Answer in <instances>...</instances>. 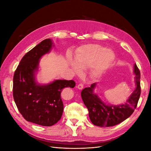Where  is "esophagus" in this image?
<instances>
[{
	"instance_id": "esophagus-1",
	"label": "esophagus",
	"mask_w": 151,
	"mask_h": 151,
	"mask_svg": "<svg viewBox=\"0 0 151 151\" xmlns=\"http://www.w3.org/2000/svg\"><path fill=\"white\" fill-rule=\"evenodd\" d=\"M77 89H79L80 90L83 89V84H79V85H77Z\"/></svg>"
}]
</instances>
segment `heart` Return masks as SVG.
Instances as JSON below:
<instances>
[{
  "mask_svg": "<svg viewBox=\"0 0 151 151\" xmlns=\"http://www.w3.org/2000/svg\"><path fill=\"white\" fill-rule=\"evenodd\" d=\"M116 56L110 49L97 44H89L80 47L75 56V61L69 60L72 70L80 74L81 69L89 66L88 73L91 79H98L110 68L115 61Z\"/></svg>",
  "mask_w": 151,
  "mask_h": 151,
  "instance_id": "b5f03b06",
  "label": "heart"
}]
</instances>
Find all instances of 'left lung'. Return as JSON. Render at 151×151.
Returning <instances> with one entry per match:
<instances>
[{"label": "left lung", "instance_id": "obj_1", "mask_svg": "<svg viewBox=\"0 0 151 151\" xmlns=\"http://www.w3.org/2000/svg\"><path fill=\"white\" fill-rule=\"evenodd\" d=\"M135 75V88L124 104H108L104 103L95 93L97 83L91 84L81 92V97L88 109L90 120L96 126L108 127L115 126L125 120L134 113L140 95V74L137 65L134 66Z\"/></svg>", "mask_w": 151, "mask_h": 151}]
</instances>
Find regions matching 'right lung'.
Here are the masks:
<instances>
[{"mask_svg": "<svg viewBox=\"0 0 151 151\" xmlns=\"http://www.w3.org/2000/svg\"><path fill=\"white\" fill-rule=\"evenodd\" d=\"M54 47L48 38L36 45L22 57L13 78V97L16 106L27 121L50 127L62 117L63 104L61 92L63 88H74L72 80H54L42 84L36 81L40 60Z\"/></svg>", "mask_w": 151, "mask_h": 151, "instance_id": "right-lung-1", "label": "right lung"}]
</instances>
